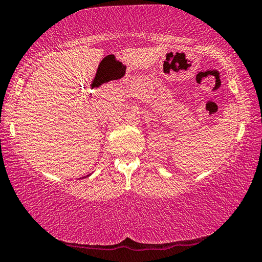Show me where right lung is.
<instances>
[{
    "label": "right lung",
    "instance_id": "obj_1",
    "mask_svg": "<svg viewBox=\"0 0 262 262\" xmlns=\"http://www.w3.org/2000/svg\"><path fill=\"white\" fill-rule=\"evenodd\" d=\"M87 177H89V175H87Z\"/></svg>",
    "mask_w": 262,
    "mask_h": 262
}]
</instances>
